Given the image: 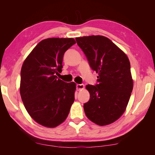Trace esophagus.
I'll list each match as a JSON object with an SVG mask.
<instances>
[{"label": "esophagus", "instance_id": "esophagus-1", "mask_svg": "<svg viewBox=\"0 0 155 155\" xmlns=\"http://www.w3.org/2000/svg\"><path fill=\"white\" fill-rule=\"evenodd\" d=\"M83 88H84L83 84H77L76 85V88L78 91L81 90V89H83Z\"/></svg>", "mask_w": 155, "mask_h": 155}]
</instances>
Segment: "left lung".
I'll return each instance as SVG.
<instances>
[{"label": "left lung", "instance_id": "1", "mask_svg": "<svg viewBox=\"0 0 155 155\" xmlns=\"http://www.w3.org/2000/svg\"><path fill=\"white\" fill-rule=\"evenodd\" d=\"M89 64L98 74L96 85H88L90 99L83 105L87 118L101 126L114 122L123 114L133 88L127 55L106 37L76 38Z\"/></svg>", "mask_w": 155, "mask_h": 155}]
</instances>
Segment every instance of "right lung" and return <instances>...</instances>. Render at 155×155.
<instances>
[{
  "label": "right lung",
  "instance_id": "1",
  "mask_svg": "<svg viewBox=\"0 0 155 155\" xmlns=\"http://www.w3.org/2000/svg\"><path fill=\"white\" fill-rule=\"evenodd\" d=\"M73 38H48L37 45L21 71L20 93L25 109L37 123L55 127L66 120L74 101L76 83L58 78L65 51Z\"/></svg>",
  "mask_w": 155,
  "mask_h": 155
}]
</instances>
